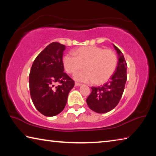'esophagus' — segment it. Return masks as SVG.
<instances>
[{
    "mask_svg": "<svg viewBox=\"0 0 156 156\" xmlns=\"http://www.w3.org/2000/svg\"><path fill=\"white\" fill-rule=\"evenodd\" d=\"M82 85L81 83H75V86L76 87H78V86H80Z\"/></svg>",
    "mask_w": 156,
    "mask_h": 156,
    "instance_id": "obj_1",
    "label": "esophagus"
}]
</instances>
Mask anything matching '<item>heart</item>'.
<instances>
[{"label": "heart", "mask_w": 156, "mask_h": 156, "mask_svg": "<svg viewBox=\"0 0 156 156\" xmlns=\"http://www.w3.org/2000/svg\"><path fill=\"white\" fill-rule=\"evenodd\" d=\"M73 54L65 55L62 64L66 72L71 74L78 72L84 65L86 69L74 76L75 80L79 82L103 83L111 78L117 67V56L110 49L87 46L75 50Z\"/></svg>", "instance_id": "obj_1"}]
</instances>
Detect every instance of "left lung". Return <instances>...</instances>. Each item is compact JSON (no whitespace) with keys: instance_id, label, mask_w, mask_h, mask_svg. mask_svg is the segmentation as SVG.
Masks as SVG:
<instances>
[{"instance_id":"obj_1","label":"left lung","mask_w":156,"mask_h":156,"mask_svg":"<svg viewBox=\"0 0 156 156\" xmlns=\"http://www.w3.org/2000/svg\"><path fill=\"white\" fill-rule=\"evenodd\" d=\"M118 56V65L115 72L107 83L102 86L92 87L91 93L87 98V104L94 112L105 113L117 106L122 96L126 81L127 65L122 53L115 46Z\"/></svg>"}]
</instances>
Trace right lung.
<instances>
[{"label": "right lung", "mask_w": 156, "mask_h": 156, "mask_svg": "<svg viewBox=\"0 0 156 156\" xmlns=\"http://www.w3.org/2000/svg\"><path fill=\"white\" fill-rule=\"evenodd\" d=\"M65 46L57 42L47 45L36 58L30 73V90L36 109L51 117L64 109L73 81L64 72L62 64ZM60 83L59 86L55 84Z\"/></svg>", "instance_id": "1"}]
</instances>
